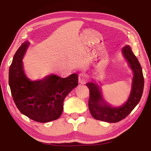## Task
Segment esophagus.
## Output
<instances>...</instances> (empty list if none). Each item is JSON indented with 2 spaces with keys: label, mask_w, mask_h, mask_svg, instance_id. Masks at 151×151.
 Wrapping results in <instances>:
<instances>
[{
  "label": "esophagus",
  "mask_w": 151,
  "mask_h": 151,
  "mask_svg": "<svg viewBox=\"0 0 151 151\" xmlns=\"http://www.w3.org/2000/svg\"><path fill=\"white\" fill-rule=\"evenodd\" d=\"M78 82L81 84H84L86 82V75L84 73H81L78 76Z\"/></svg>",
  "instance_id": "obj_1"
}]
</instances>
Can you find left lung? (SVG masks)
I'll list each match as a JSON object with an SVG mask.
<instances>
[{
  "mask_svg": "<svg viewBox=\"0 0 151 151\" xmlns=\"http://www.w3.org/2000/svg\"><path fill=\"white\" fill-rule=\"evenodd\" d=\"M123 54L134 72L132 91L130 97L122 106L111 107L102 99L100 88L97 85L93 82L87 83L86 86L89 90V109L93 117L95 119L108 123L120 121L130 114L142 98L144 88V78L142 67L129 45L123 48Z\"/></svg>",
  "mask_w": 151,
  "mask_h": 151,
  "instance_id": "8db88e82",
  "label": "left lung"
}]
</instances>
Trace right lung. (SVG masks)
Returning a JSON list of instances; mask_svg holds the SVG:
<instances>
[{
  "label": "right lung",
  "instance_id": "add662e5",
  "mask_svg": "<svg viewBox=\"0 0 151 151\" xmlns=\"http://www.w3.org/2000/svg\"><path fill=\"white\" fill-rule=\"evenodd\" d=\"M29 42L22 43L9 70V85L16 106L22 114L39 123L58 119L66 96L78 86V75L67 78L50 75L42 81H30L24 75L22 58Z\"/></svg>",
  "mask_w": 151,
  "mask_h": 151
}]
</instances>
